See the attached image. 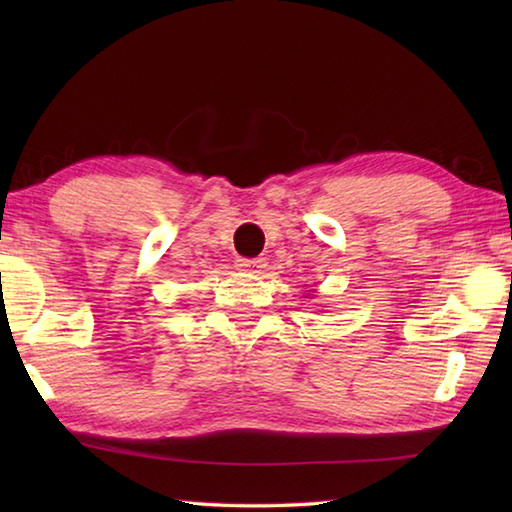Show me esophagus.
I'll list each match as a JSON object with an SVG mask.
<instances>
[{
	"label": "esophagus",
	"mask_w": 512,
	"mask_h": 512,
	"mask_svg": "<svg viewBox=\"0 0 512 512\" xmlns=\"http://www.w3.org/2000/svg\"><path fill=\"white\" fill-rule=\"evenodd\" d=\"M237 266L246 270V273H262V268L266 266V259L264 257H257V259H239Z\"/></svg>",
	"instance_id": "1"
}]
</instances>
